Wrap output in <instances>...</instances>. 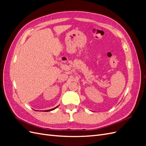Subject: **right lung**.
<instances>
[{
  "mask_svg": "<svg viewBox=\"0 0 146 146\" xmlns=\"http://www.w3.org/2000/svg\"><path fill=\"white\" fill-rule=\"evenodd\" d=\"M58 106H57V107H56L55 108H53V109H50V110H44V111H46V112H47V111H52V110H55V108H56L57 107H58Z\"/></svg>",
  "mask_w": 146,
  "mask_h": 146,
  "instance_id": "right-lung-1",
  "label": "right lung"
}]
</instances>
